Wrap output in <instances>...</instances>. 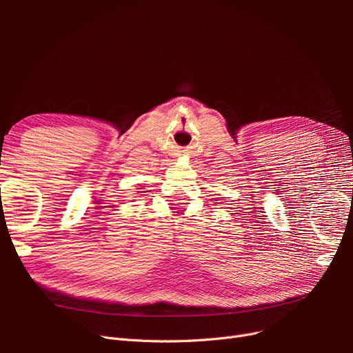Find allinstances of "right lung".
Returning a JSON list of instances; mask_svg holds the SVG:
<instances>
[{"label": "right lung", "instance_id": "right-lung-1", "mask_svg": "<svg viewBox=\"0 0 353 353\" xmlns=\"http://www.w3.org/2000/svg\"><path fill=\"white\" fill-rule=\"evenodd\" d=\"M138 193H141V191H138Z\"/></svg>", "mask_w": 353, "mask_h": 353}]
</instances>
